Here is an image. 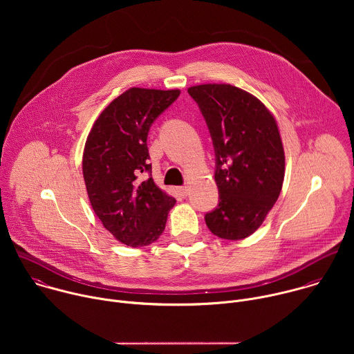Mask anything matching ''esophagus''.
I'll return each mask as SVG.
<instances>
[{
    "label": "esophagus",
    "mask_w": 354,
    "mask_h": 354,
    "mask_svg": "<svg viewBox=\"0 0 354 354\" xmlns=\"http://www.w3.org/2000/svg\"><path fill=\"white\" fill-rule=\"evenodd\" d=\"M178 192H179L182 196H187V194H189V187H187V186H180V187H178Z\"/></svg>",
    "instance_id": "esophagus-1"
}]
</instances>
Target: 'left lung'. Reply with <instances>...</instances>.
<instances>
[{"mask_svg": "<svg viewBox=\"0 0 354 354\" xmlns=\"http://www.w3.org/2000/svg\"><path fill=\"white\" fill-rule=\"evenodd\" d=\"M209 127L218 205L206 213L209 230L223 239L254 234L279 198L284 149L273 115L254 95L230 84L190 86Z\"/></svg>", "mask_w": 354, "mask_h": 354, "instance_id": "1", "label": "left lung"}]
</instances>
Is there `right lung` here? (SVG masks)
Returning a JSON list of instances; mask_svg holds the SVG:
<instances>
[{
	"label": "right lung",
	"instance_id": "1",
	"mask_svg": "<svg viewBox=\"0 0 354 354\" xmlns=\"http://www.w3.org/2000/svg\"><path fill=\"white\" fill-rule=\"evenodd\" d=\"M180 91L130 88L99 115L88 134L82 174L91 206L104 227L127 246H147L165 230L175 198L151 178V124ZM147 171L150 178L141 181Z\"/></svg>",
	"mask_w": 354,
	"mask_h": 354
}]
</instances>
